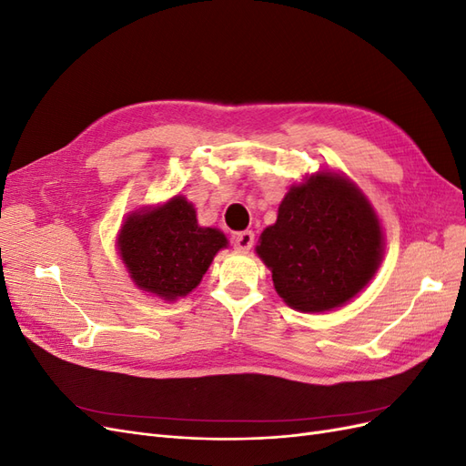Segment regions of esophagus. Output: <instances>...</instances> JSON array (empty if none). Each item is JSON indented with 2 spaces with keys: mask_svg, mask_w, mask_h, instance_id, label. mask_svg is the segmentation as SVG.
I'll return each instance as SVG.
<instances>
[{
  "mask_svg": "<svg viewBox=\"0 0 466 466\" xmlns=\"http://www.w3.org/2000/svg\"><path fill=\"white\" fill-rule=\"evenodd\" d=\"M255 245V233L252 231H241L233 237V247L238 252H248Z\"/></svg>",
  "mask_w": 466,
  "mask_h": 466,
  "instance_id": "esophagus-1",
  "label": "esophagus"
}]
</instances>
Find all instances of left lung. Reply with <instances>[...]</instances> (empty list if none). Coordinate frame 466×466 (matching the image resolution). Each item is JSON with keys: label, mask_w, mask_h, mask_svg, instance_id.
Masks as SVG:
<instances>
[{"label": "left lung", "mask_w": 466, "mask_h": 466, "mask_svg": "<svg viewBox=\"0 0 466 466\" xmlns=\"http://www.w3.org/2000/svg\"><path fill=\"white\" fill-rule=\"evenodd\" d=\"M383 248V228L365 194L342 175L319 171L284 196L257 255L291 309L322 313L370 284Z\"/></svg>", "instance_id": "1"}]
</instances>
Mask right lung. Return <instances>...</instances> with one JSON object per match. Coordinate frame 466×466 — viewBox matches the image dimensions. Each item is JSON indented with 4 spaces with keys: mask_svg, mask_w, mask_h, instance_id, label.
Instances as JSON below:
<instances>
[{
    "mask_svg": "<svg viewBox=\"0 0 466 466\" xmlns=\"http://www.w3.org/2000/svg\"><path fill=\"white\" fill-rule=\"evenodd\" d=\"M116 245L139 289L175 301L200 284L211 260L228 247V237L200 228L194 206L175 196L126 218Z\"/></svg>",
    "mask_w": 466,
    "mask_h": 466,
    "instance_id": "right-lung-1",
    "label": "right lung"
}]
</instances>
